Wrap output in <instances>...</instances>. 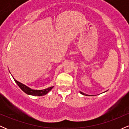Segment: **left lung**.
<instances>
[{
    "mask_svg": "<svg viewBox=\"0 0 129 129\" xmlns=\"http://www.w3.org/2000/svg\"><path fill=\"white\" fill-rule=\"evenodd\" d=\"M104 91V92H106V91ZM79 93H81V94H82V95H85V96H93V95H90V94H85V93H83V92H82V91H79Z\"/></svg>",
    "mask_w": 129,
    "mask_h": 129,
    "instance_id": "left-lung-1",
    "label": "left lung"
}]
</instances>
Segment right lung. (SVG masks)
Instances as JSON below:
<instances>
[{
  "label": "right lung",
  "mask_w": 129,
  "mask_h": 129,
  "mask_svg": "<svg viewBox=\"0 0 129 129\" xmlns=\"http://www.w3.org/2000/svg\"><path fill=\"white\" fill-rule=\"evenodd\" d=\"M10 72V70H9ZM14 79V81L16 82V83L17 84V85L21 88V90L23 91H24L25 93H26L27 94H29V95H32V96H44L46 94H47L49 91L51 90L52 88L54 87V86H51L48 87V88H45V89H43V90H34L32 89V88H29V87L26 86V85L25 84L21 83V82H19L18 81L16 80L13 78Z\"/></svg>",
  "instance_id": "add662e5"
}]
</instances>
